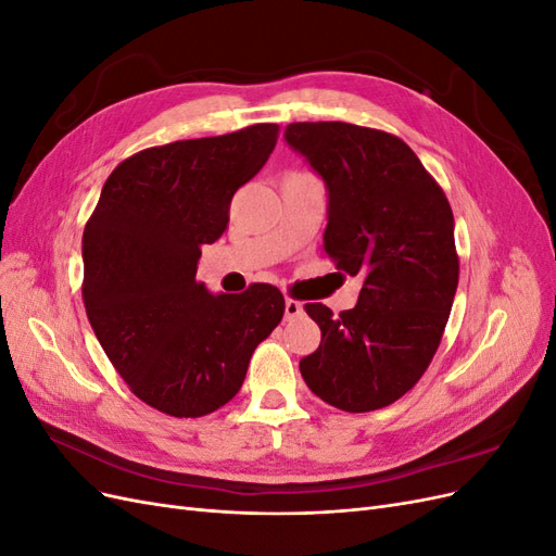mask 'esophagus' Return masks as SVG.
<instances>
[{
    "label": "esophagus",
    "instance_id": "esophagus-1",
    "mask_svg": "<svg viewBox=\"0 0 556 556\" xmlns=\"http://www.w3.org/2000/svg\"><path fill=\"white\" fill-rule=\"evenodd\" d=\"M304 313V306L296 299H285V319H294Z\"/></svg>",
    "mask_w": 556,
    "mask_h": 556
}]
</instances>
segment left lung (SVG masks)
I'll use <instances>...</instances> for the list:
<instances>
[{
  "label": "left lung",
  "mask_w": 556,
  "mask_h": 556,
  "mask_svg": "<svg viewBox=\"0 0 556 556\" xmlns=\"http://www.w3.org/2000/svg\"><path fill=\"white\" fill-rule=\"evenodd\" d=\"M288 143L325 178V252L362 276L355 308L306 304L323 341L299 362L311 392L345 413L390 406L425 376L459 282L450 201L394 134L350 123H292Z\"/></svg>",
  "instance_id": "left-lung-1"
}]
</instances>
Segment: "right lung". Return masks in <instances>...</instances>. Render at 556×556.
Returning <instances> with one entry per match:
<instances>
[{"label": "right lung", "mask_w": 556, "mask_h": 556, "mask_svg": "<svg viewBox=\"0 0 556 556\" xmlns=\"http://www.w3.org/2000/svg\"><path fill=\"white\" fill-rule=\"evenodd\" d=\"M280 127L174 141L123 160L83 231V304L131 394L174 417L237 396L252 352L285 313L268 282L211 294L201 245L229 225V204L274 153Z\"/></svg>", "instance_id": "obj_1"}]
</instances>
